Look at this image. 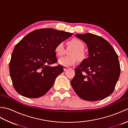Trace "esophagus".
I'll list each match as a JSON object with an SVG mask.
<instances>
[{
  "label": "esophagus",
  "mask_w": 128,
  "mask_h": 128,
  "mask_svg": "<svg viewBox=\"0 0 128 128\" xmlns=\"http://www.w3.org/2000/svg\"><path fill=\"white\" fill-rule=\"evenodd\" d=\"M69 69V68L68 67V66H64L63 67V69H64V71H66V70H67L68 69Z\"/></svg>",
  "instance_id": "esophagus-1"
}]
</instances>
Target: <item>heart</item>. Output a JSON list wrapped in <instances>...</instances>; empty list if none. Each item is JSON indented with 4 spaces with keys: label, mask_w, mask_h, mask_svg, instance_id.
<instances>
[{
    "label": "heart",
    "mask_w": 128,
    "mask_h": 128,
    "mask_svg": "<svg viewBox=\"0 0 128 128\" xmlns=\"http://www.w3.org/2000/svg\"><path fill=\"white\" fill-rule=\"evenodd\" d=\"M68 48H72L69 50V56H64L58 60V63L64 66H68L74 65L77 60L82 62L86 58V55L84 50L85 48L84 43L80 39L72 38L67 42ZM55 52L57 56H63L66 50L62 42L58 43L54 48Z\"/></svg>",
    "instance_id": "b5f03b06"
}]
</instances>
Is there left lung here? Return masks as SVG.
<instances>
[{"label": "left lung", "instance_id": "8db88e82", "mask_svg": "<svg viewBox=\"0 0 128 128\" xmlns=\"http://www.w3.org/2000/svg\"><path fill=\"white\" fill-rule=\"evenodd\" d=\"M75 36L86 43L88 57L75 69L72 86L81 99L88 101L104 99L113 93L120 75L117 54L102 37L89 33Z\"/></svg>", "mask_w": 128, "mask_h": 128}]
</instances>
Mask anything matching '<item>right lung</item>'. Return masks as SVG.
Instances as JSON below:
<instances>
[{"label": "right lung", "instance_id": "1", "mask_svg": "<svg viewBox=\"0 0 128 128\" xmlns=\"http://www.w3.org/2000/svg\"><path fill=\"white\" fill-rule=\"evenodd\" d=\"M72 34L53 28L36 30L15 46L9 71L14 88L19 94L36 98L50 90L56 78L64 72L60 65L50 66L58 62L54 48Z\"/></svg>", "mask_w": 128, "mask_h": 128}]
</instances>
